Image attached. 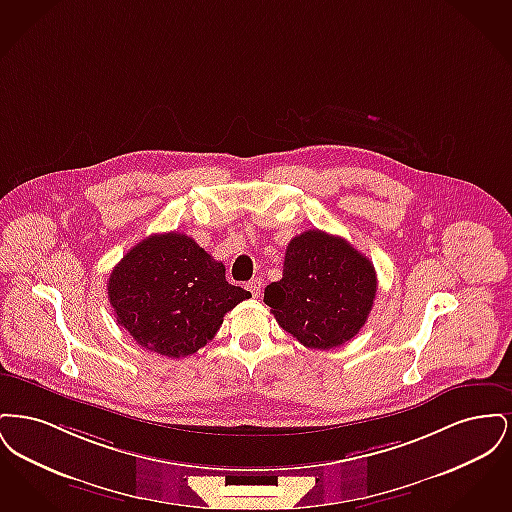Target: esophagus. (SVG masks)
Wrapping results in <instances>:
<instances>
[{
    "mask_svg": "<svg viewBox=\"0 0 512 512\" xmlns=\"http://www.w3.org/2000/svg\"><path fill=\"white\" fill-rule=\"evenodd\" d=\"M247 290L251 292L253 297H259V295H261V290H263V280H261V278H253V280H249V282H247Z\"/></svg>",
    "mask_w": 512,
    "mask_h": 512,
    "instance_id": "34e87169",
    "label": "esophagus"
}]
</instances>
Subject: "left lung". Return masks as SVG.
<instances>
[{
    "instance_id": "obj_1",
    "label": "left lung",
    "mask_w": 512,
    "mask_h": 512,
    "mask_svg": "<svg viewBox=\"0 0 512 512\" xmlns=\"http://www.w3.org/2000/svg\"><path fill=\"white\" fill-rule=\"evenodd\" d=\"M376 286L363 253L340 236L307 230L288 244L282 280L265 288V303L305 347L332 349L365 326Z\"/></svg>"
}]
</instances>
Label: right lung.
<instances>
[{
	"instance_id": "add662e5",
	"label": "right lung",
	"mask_w": 512,
	"mask_h": 512,
	"mask_svg": "<svg viewBox=\"0 0 512 512\" xmlns=\"http://www.w3.org/2000/svg\"><path fill=\"white\" fill-rule=\"evenodd\" d=\"M224 270L186 234H153L113 268L109 303L119 326L142 347L188 357L215 338L228 311L251 297L228 284Z\"/></svg>"
}]
</instances>
